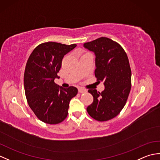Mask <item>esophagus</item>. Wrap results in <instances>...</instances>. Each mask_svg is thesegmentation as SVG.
I'll list each match as a JSON object with an SVG mask.
<instances>
[{
	"label": "esophagus",
	"mask_w": 160,
	"mask_h": 160,
	"mask_svg": "<svg viewBox=\"0 0 160 160\" xmlns=\"http://www.w3.org/2000/svg\"><path fill=\"white\" fill-rule=\"evenodd\" d=\"M78 92L80 93H84L87 92V90L85 89H83V88H79L78 89Z\"/></svg>",
	"instance_id": "1"
}]
</instances>
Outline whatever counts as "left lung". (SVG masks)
<instances>
[{
	"mask_svg": "<svg viewBox=\"0 0 160 160\" xmlns=\"http://www.w3.org/2000/svg\"><path fill=\"white\" fill-rule=\"evenodd\" d=\"M96 55L95 76L103 81L105 89L88 92L93 97V103L87 108L88 113L96 120H111L120 113L127 102L131 89V70L128 56L120 44L101 37L84 44Z\"/></svg>",
	"mask_w": 160,
	"mask_h": 160,
	"instance_id": "8db88e82",
	"label": "left lung"
}]
</instances>
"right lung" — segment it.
<instances>
[{
  "label": "right lung",
  "mask_w": 160,
  "mask_h": 160,
  "mask_svg": "<svg viewBox=\"0 0 160 160\" xmlns=\"http://www.w3.org/2000/svg\"><path fill=\"white\" fill-rule=\"evenodd\" d=\"M76 47L56 42L40 44L33 49L26 64L24 87L29 107L40 120L57 124L67 117L69 102L77 88L64 89L54 82L64 55Z\"/></svg>",
  "instance_id": "add662e5"
}]
</instances>
